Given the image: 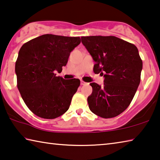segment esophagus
I'll return each mask as SVG.
<instances>
[{
    "label": "esophagus",
    "mask_w": 160,
    "mask_h": 160,
    "mask_svg": "<svg viewBox=\"0 0 160 160\" xmlns=\"http://www.w3.org/2000/svg\"><path fill=\"white\" fill-rule=\"evenodd\" d=\"M80 83H81V85H87V82H85V81H83V80H81V82H80Z\"/></svg>",
    "instance_id": "34e87169"
}]
</instances>
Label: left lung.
Returning a JSON list of instances; mask_svg holds the SVG:
<instances>
[{"mask_svg":"<svg viewBox=\"0 0 160 160\" xmlns=\"http://www.w3.org/2000/svg\"><path fill=\"white\" fill-rule=\"evenodd\" d=\"M82 44L95 61L94 73L104 74L101 87L90 85L88 97L90 111L102 118L117 116L133 99L140 82L142 61L134 44L114 36L82 37Z\"/></svg>","mask_w":160,"mask_h":160,"instance_id":"left-lung-1","label":"left lung"}]
</instances>
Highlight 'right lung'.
I'll use <instances>...</instances> for the list:
<instances>
[{"instance_id": "obj_1", "label": "right lung", "mask_w": 160, "mask_h": 160, "mask_svg": "<svg viewBox=\"0 0 160 160\" xmlns=\"http://www.w3.org/2000/svg\"><path fill=\"white\" fill-rule=\"evenodd\" d=\"M80 37L44 34L24 44L15 63L17 86L29 110L39 117L53 119L69 109L80 80L56 76L70 53L80 44Z\"/></svg>"}]
</instances>
